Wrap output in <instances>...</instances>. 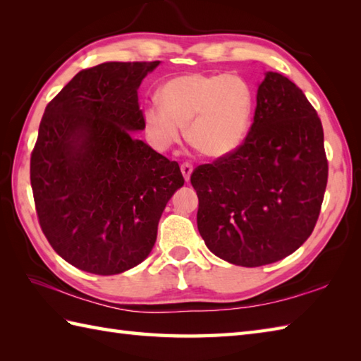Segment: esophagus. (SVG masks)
<instances>
[{
  "label": "esophagus",
  "instance_id": "esophagus-1",
  "mask_svg": "<svg viewBox=\"0 0 361 361\" xmlns=\"http://www.w3.org/2000/svg\"><path fill=\"white\" fill-rule=\"evenodd\" d=\"M192 171H194V167H192V164H190V163H183L181 164V173H183V176H185L186 181H189L190 173H192Z\"/></svg>",
  "mask_w": 361,
  "mask_h": 361
}]
</instances>
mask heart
I'll use <instances>...</instances> for the list:
<instances>
[{"instance_id": "b5f03b06", "label": "heart", "mask_w": 361, "mask_h": 361, "mask_svg": "<svg viewBox=\"0 0 361 361\" xmlns=\"http://www.w3.org/2000/svg\"><path fill=\"white\" fill-rule=\"evenodd\" d=\"M161 104L144 109V130L159 150L171 149L186 127L189 142L220 158L243 142L255 111L250 83L237 74H186L166 82Z\"/></svg>"}]
</instances>
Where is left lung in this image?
I'll use <instances>...</instances> for the list:
<instances>
[{"label":"left lung","instance_id":"1","mask_svg":"<svg viewBox=\"0 0 361 361\" xmlns=\"http://www.w3.org/2000/svg\"><path fill=\"white\" fill-rule=\"evenodd\" d=\"M327 173L317 110L293 82L267 73L243 142L190 175L206 247L240 267L287 257L317 225Z\"/></svg>","mask_w":361,"mask_h":361}]
</instances>
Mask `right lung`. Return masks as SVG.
<instances>
[{
  "label": "right lung",
  "instance_id": "right-lung-1",
  "mask_svg": "<svg viewBox=\"0 0 361 361\" xmlns=\"http://www.w3.org/2000/svg\"><path fill=\"white\" fill-rule=\"evenodd\" d=\"M155 62H106L78 73L46 105L30 155L38 224L79 270L118 274L141 264L176 189L180 166L136 140L137 88Z\"/></svg>",
  "mask_w": 361,
  "mask_h": 361
}]
</instances>
